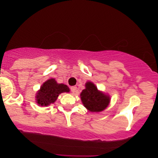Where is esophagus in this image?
Returning <instances> with one entry per match:
<instances>
[{"mask_svg":"<svg viewBox=\"0 0 158 158\" xmlns=\"http://www.w3.org/2000/svg\"><path fill=\"white\" fill-rule=\"evenodd\" d=\"M70 89H71V92L73 93H76V91H77V87L76 86H72Z\"/></svg>","mask_w":158,"mask_h":158,"instance_id":"1","label":"esophagus"}]
</instances>
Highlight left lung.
Instances as JSON below:
<instances>
[{
	"instance_id": "8db88e82",
	"label": "left lung",
	"mask_w": 158,
	"mask_h": 158,
	"mask_svg": "<svg viewBox=\"0 0 158 158\" xmlns=\"http://www.w3.org/2000/svg\"><path fill=\"white\" fill-rule=\"evenodd\" d=\"M85 89L80 93L81 101L84 107L91 112H100L109 106L111 98L109 94L99 91L92 82H87Z\"/></svg>"
}]
</instances>
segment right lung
<instances>
[{"label":"right lung","mask_w":158,"mask_h":158,"mask_svg":"<svg viewBox=\"0 0 158 158\" xmlns=\"http://www.w3.org/2000/svg\"><path fill=\"white\" fill-rule=\"evenodd\" d=\"M69 88L63 83H57L51 78L44 82L35 96L36 103L40 106H48L56 101L59 95L63 92H69Z\"/></svg>","instance_id":"1"}]
</instances>
